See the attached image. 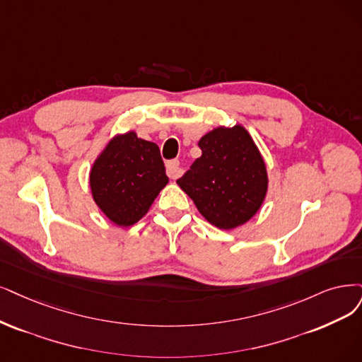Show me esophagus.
<instances>
[{"mask_svg": "<svg viewBox=\"0 0 362 362\" xmlns=\"http://www.w3.org/2000/svg\"><path fill=\"white\" fill-rule=\"evenodd\" d=\"M165 167H167V174L170 179H177L180 176V163L177 159L168 160Z\"/></svg>", "mask_w": 362, "mask_h": 362, "instance_id": "esophagus-1", "label": "esophagus"}]
</instances>
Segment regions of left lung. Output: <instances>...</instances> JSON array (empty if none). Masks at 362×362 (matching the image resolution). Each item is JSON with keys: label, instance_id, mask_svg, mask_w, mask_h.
<instances>
[{"label": "left lung", "instance_id": "obj_1", "mask_svg": "<svg viewBox=\"0 0 362 362\" xmlns=\"http://www.w3.org/2000/svg\"><path fill=\"white\" fill-rule=\"evenodd\" d=\"M202 156L177 180L204 219L219 230L245 225L261 209L269 174L265 160L243 125L213 128L198 141Z\"/></svg>", "mask_w": 362, "mask_h": 362}]
</instances>
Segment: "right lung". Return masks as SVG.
<instances>
[{"instance_id":"right-lung-1","label":"right lung","mask_w":362,"mask_h":362,"mask_svg":"<svg viewBox=\"0 0 362 362\" xmlns=\"http://www.w3.org/2000/svg\"><path fill=\"white\" fill-rule=\"evenodd\" d=\"M168 183L159 147L136 131L116 134L93 160L89 186L93 202L115 225L137 223Z\"/></svg>"}]
</instances>
